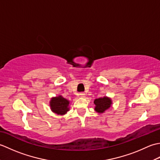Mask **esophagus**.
I'll return each mask as SVG.
<instances>
[{
    "mask_svg": "<svg viewBox=\"0 0 160 160\" xmlns=\"http://www.w3.org/2000/svg\"><path fill=\"white\" fill-rule=\"evenodd\" d=\"M79 96L81 98H84V97H85V93H83V92H81V93H79Z\"/></svg>",
    "mask_w": 160,
    "mask_h": 160,
    "instance_id": "esophagus-1",
    "label": "esophagus"
}]
</instances>
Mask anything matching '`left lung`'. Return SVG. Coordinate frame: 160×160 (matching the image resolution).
<instances>
[{"label": "left lung", "instance_id": "left-lung-1", "mask_svg": "<svg viewBox=\"0 0 160 160\" xmlns=\"http://www.w3.org/2000/svg\"><path fill=\"white\" fill-rule=\"evenodd\" d=\"M94 104L96 105L95 110L99 113H104V112L108 109L111 107V100L110 98L104 97L102 98H98L94 100Z\"/></svg>", "mask_w": 160, "mask_h": 160}]
</instances>
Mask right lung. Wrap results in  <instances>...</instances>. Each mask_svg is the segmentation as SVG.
Listing matches in <instances>:
<instances>
[{
	"instance_id": "1",
	"label": "right lung",
	"mask_w": 160,
	"mask_h": 160,
	"mask_svg": "<svg viewBox=\"0 0 160 160\" xmlns=\"http://www.w3.org/2000/svg\"><path fill=\"white\" fill-rule=\"evenodd\" d=\"M69 102L62 96L53 98L50 102V107L54 113L58 115H64L69 111Z\"/></svg>"
}]
</instances>
